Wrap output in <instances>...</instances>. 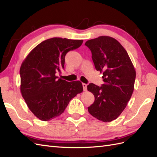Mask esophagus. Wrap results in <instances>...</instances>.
Listing matches in <instances>:
<instances>
[{"instance_id": "1", "label": "esophagus", "mask_w": 157, "mask_h": 157, "mask_svg": "<svg viewBox=\"0 0 157 157\" xmlns=\"http://www.w3.org/2000/svg\"><path fill=\"white\" fill-rule=\"evenodd\" d=\"M82 86H83V90H84V91H86V90H87V89H86V87H87V85L85 84V83H82Z\"/></svg>"}]
</instances>
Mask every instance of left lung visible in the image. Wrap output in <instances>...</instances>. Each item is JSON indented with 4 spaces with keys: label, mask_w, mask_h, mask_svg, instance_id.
I'll return each mask as SVG.
<instances>
[{
    "label": "left lung",
    "mask_w": 157,
    "mask_h": 157,
    "mask_svg": "<svg viewBox=\"0 0 157 157\" xmlns=\"http://www.w3.org/2000/svg\"><path fill=\"white\" fill-rule=\"evenodd\" d=\"M92 53L97 71L103 73L101 86L90 83L87 90L95 96L88 107L97 120L109 122L116 120L126 108L134 91L136 71L121 44L109 36H100L85 42Z\"/></svg>",
    "instance_id": "1"
}]
</instances>
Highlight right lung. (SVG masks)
<instances>
[{
  "label": "right lung",
  "mask_w": 157,
  "mask_h": 157,
  "mask_svg": "<svg viewBox=\"0 0 157 157\" xmlns=\"http://www.w3.org/2000/svg\"><path fill=\"white\" fill-rule=\"evenodd\" d=\"M82 42V40L51 38L35 47L22 62L21 93L30 111L40 120L60 116L70 101L82 92L81 81L67 82L56 75L64 68L67 52Z\"/></svg>",
  "instance_id": "right-lung-1"
}]
</instances>
